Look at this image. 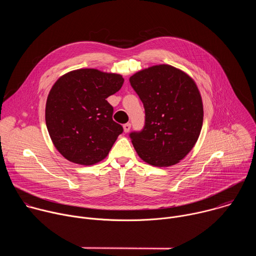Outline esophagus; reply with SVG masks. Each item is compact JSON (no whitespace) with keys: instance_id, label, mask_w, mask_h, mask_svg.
I'll return each mask as SVG.
<instances>
[{"instance_id":"34e87169","label":"esophagus","mask_w":256,"mask_h":256,"mask_svg":"<svg viewBox=\"0 0 256 256\" xmlns=\"http://www.w3.org/2000/svg\"><path fill=\"white\" fill-rule=\"evenodd\" d=\"M130 124H124V132H130Z\"/></svg>"}]
</instances>
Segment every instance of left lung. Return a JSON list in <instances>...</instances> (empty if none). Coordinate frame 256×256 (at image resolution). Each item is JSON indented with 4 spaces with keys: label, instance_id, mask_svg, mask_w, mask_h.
Returning a JSON list of instances; mask_svg holds the SVG:
<instances>
[{
    "label": "left lung",
    "instance_id": "1",
    "mask_svg": "<svg viewBox=\"0 0 256 256\" xmlns=\"http://www.w3.org/2000/svg\"><path fill=\"white\" fill-rule=\"evenodd\" d=\"M130 83L144 107V126L130 134L138 157L150 165L177 164L194 147L202 120V100L196 82L169 64L144 68Z\"/></svg>",
    "mask_w": 256,
    "mask_h": 256
}]
</instances>
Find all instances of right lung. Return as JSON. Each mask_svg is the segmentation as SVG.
Returning <instances> with one entry per match:
<instances>
[{
    "mask_svg": "<svg viewBox=\"0 0 256 256\" xmlns=\"http://www.w3.org/2000/svg\"><path fill=\"white\" fill-rule=\"evenodd\" d=\"M120 74L79 68L62 75L52 87L46 122L56 150L68 161L93 165L102 161L124 132L112 120L106 100L124 84Z\"/></svg>",
    "mask_w": 256,
    "mask_h": 256,
    "instance_id": "add662e5",
    "label": "right lung"
}]
</instances>
